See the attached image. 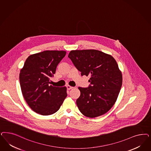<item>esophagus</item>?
Wrapping results in <instances>:
<instances>
[{
    "instance_id": "1",
    "label": "esophagus",
    "mask_w": 151,
    "mask_h": 151,
    "mask_svg": "<svg viewBox=\"0 0 151 151\" xmlns=\"http://www.w3.org/2000/svg\"><path fill=\"white\" fill-rule=\"evenodd\" d=\"M67 89H68V90H70V89H72L73 88V87H72V86H69V85H68V86H67Z\"/></svg>"
}]
</instances>
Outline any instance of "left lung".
I'll list each match as a JSON object with an SVG mask.
<instances>
[{"label":"left lung","mask_w":151,"mask_h":151,"mask_svg":"<svg viewBox=\"0 0 151 151\" xmlns=\"http://www.w3.org/2000/svg\"><path fill=\"white\" fill-rule=\"evenodd\" d=\"M68 57L82 76H91L88 87H78L81 96L76 103L80 112L91 118L107 113L116 102L122 87V73L116 60L94 49L72 50Z\"/></svg>","instance_id":"1"}]
</instances>
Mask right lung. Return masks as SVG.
I'll return each mask as SVG.
<instances>
[{
	"instance_id": "add662e5",
	"label": "right lung",
	"mask_w": 151,
	"mask_h": 151,
	"mask_svg": "<svg viewBox=\"0 0 151 151\" xmlns=\"http://www.w3.org/2000/svg\"><path fill=\"white\" fill-rule=\"evenodd\" d=\"M65 54L63 50H45L30 55L20 70V85L23 97L30 108L41 115L57 112L67 96L65 87L49 85Z\"/></svg>"
}]
</instances>
